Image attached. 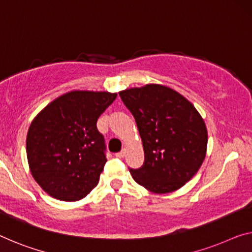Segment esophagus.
<instances>
[{
  "label": "esophagus",
  "mask_w": 252,
  "mask_h": 252,
  "mask_svg": "<svg viewBox=\"0 0 252 252\" xmlns=\"http://www.w3.org/2000/svg\"><path fill=\"white\" fill-rule=\"evenodd\" d=\"M125 154H126V150H123V151H121V152L116 153V157H117V158H124V157H125Z\"/></svg>",
  "instance_id": "esophagus-1"
}]
</instances>
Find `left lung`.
I'll use <instances>...</instances> for the list:
<instances>
[{
	"label": "left lung",
	"instance_id": "1",
	"mask_svg": "<svg viewBox=\"0 0 252 252\" xmlns=\"http://www.w3.org/2000/svg\"><path fill=\"white\" fill-rule=\"evenodd\" d=\"M133 114L144 150V165L129 170L133 179L154 193L176 191L196 175L206 157L207 128L195 106L163 84L119 91Z\"/></svg>",
	"mask_w": 252,
	"mask_h": 252
}]
</instances>
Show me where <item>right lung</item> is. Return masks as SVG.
Wrapping results in <instances>:
<instances>
[{"mask_svg":"<svg viewBox=\"0 0 252 252\" xmlns=\"http://www.w3.org/2000/svg\"><path fill=\"white\" fill-rule=\"evenodd\" d=\"M116 96L108 91H68L32 119L27 158L33 179L49 196L76 202L98 185L107 158L96 121Z\"/></svg>","mask_w":252,"mask_h":252,"instance_id":"right-lung-1","label":"right lung"}]
</instances>
